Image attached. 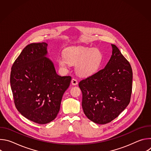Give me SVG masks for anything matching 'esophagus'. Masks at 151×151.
Returning <instances> with one entry per match:
<instances>
[{"instance_id": "obj_1", "label": "esophagus", "mask_w": 151, "mask_h": 151, "mask_svg": "<svg viewBox=\"0 0 151 151\" xmlns=\"http://www.w3.org/2000/svg\"><path fill=\"white\" fill-rule=\"evenodd\" d=\"M71 83H72V84L73 85H77V84L78 83V82L77 80H76V79H74V78H73V79H72Z\"/></svg>"}]
</instances>
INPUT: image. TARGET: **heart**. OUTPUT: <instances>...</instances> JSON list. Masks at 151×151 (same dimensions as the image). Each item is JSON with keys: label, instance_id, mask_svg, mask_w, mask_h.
Here are the masks:
<instances>
[{"label": "heart", "instance_id": "obj_1", "mask_svg": "<svg viewBox=\"0 0 151 151\" xmlns=\"http://www.w3.org/2000/svg\"><path fill=\"white\" fill-rule=\"evenodd\" d=\"M102 54L96 48L71 47L64 52V57L58 60L60 67L67 70L71 64H75L76 73L81 77H87L97 72L102 62Z\"/></svg>", "mask_w": 151, "mask_h": 151}]
</instances>
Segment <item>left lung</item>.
<instances>
[{
  "mask_svg": "<svg viewBox=\"0 0 151 151\" xmlns=\"http://www.w3.org/2000/svg\"><path fill=\"white\" fill-rule=\"evenodd\" d=\"M111 45L112 54L105 68L79 83L83 112L98 124L109 123L118 117L131 99V65L117 47Z\"/></svg>",
  "mask_w": 151,
  "mask_h": 151,
  "instance_id": "left-lung-1",
  "label": "left lung"
}]
</instances>
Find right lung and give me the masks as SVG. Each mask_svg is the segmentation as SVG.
<instances>
[{"instance_id": "right-lung-1", "label": "right lung", "mask_w": 151, "mask_h": 151, "mask_svg": "<svg viewBox=\"0 0 151 151\" xmlns=\"http://www.w3.org/2000/svg\"><path fill=\"white\" fill-rule=\"evenodd\" d=\"M47 46L45 42L26 46L14 61L10 76L18 111L39 124L56 118L63 95L72 79L70 76L57 74L52 61L47 57Z\"/></svg>"}]
</instances>
